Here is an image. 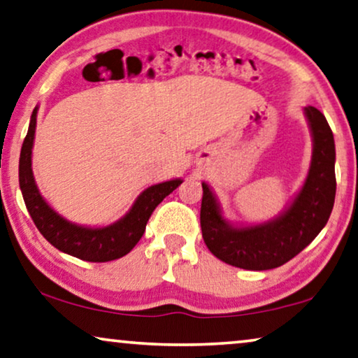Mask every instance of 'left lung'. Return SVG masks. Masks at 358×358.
Listing matches in <instances>:
<instances>
[{
	"label": "left lung",
	"instance_id": "obj_1",
	"mask_svg": "<svg viewBox=\"0 0 358 358\" xmlns=\"http://www.w3.org/2000/svg\"><path fill=\"white\" fill-rule=\"evenodd\" d=\"M312 133L310 169L302 188L280 215L257 225H233L223 217L210 186L202 181L201 230L217 259L244 270L276 268L306 249L327 225L336 196V148L324 115L303 108Z\"/></svg>",
	"mask_w": 358,
	"mask_h": 358
}]
</instances>
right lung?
Here are the masks:
<instances>
[{
    "mask_svg": "<svg viewBox=\"0 0 358 358\" xmlns=\"http://www.w3.org/2000/svg\"><path fill=\"white\" fill-rule=\"evenodd\" d=\"M36 114L38 108L31 112L29 131L19 159V185L31 220L46 241L61 252L87 262H109L124 257L141 239L154 209L161 204L165 196L177 189L183 180L175 178L149 186L136 197L131 209L124 217L108 227H85L69 222L48 204L35 183L31 149L35 140Z\"/></svg>",
    "mask_w": 358,
    "mask_h": 358,
    "instance_id": "obj_1",
    "label": "right lung"
}]
</instances>
